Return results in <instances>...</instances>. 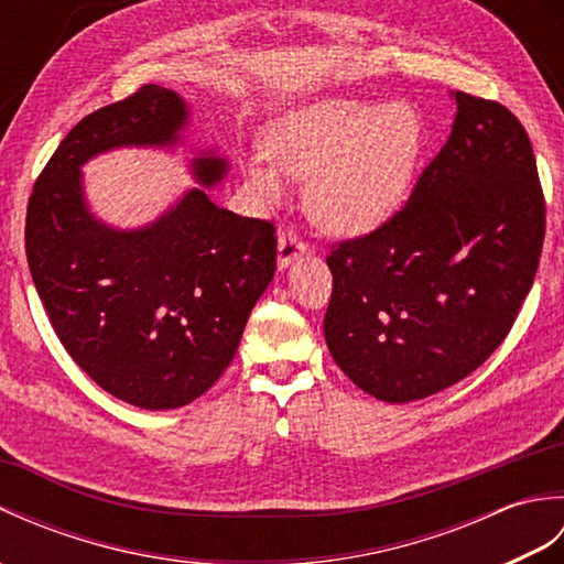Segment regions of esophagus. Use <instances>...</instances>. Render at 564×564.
I'll return each instance as SVG.
<instances>
[{"label": "esophagus", "mask_w": 564, "mask_h": 564, "mask_svg": "<svg viewBox=\"0 0 564 564\" xmlns=\"http://www.w3.org/2000/svg\"><path fill=\"white\" fill-rule=\"evenodd\" d=\"M307 251V242L295 230H283L279 235V267L285 269L293 259Z\"/></svg>", "instance_id": "1"}]
</instances>
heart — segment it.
Returning a JSON list of instances; mask_svg holds the SVG:
<instances>
[{"label":"heart","mask_w":564,"mask_h":564,"mask_svg":"<svg viewBox=\"0 0 564 564\" xmlns=\"http://www.w3.org/2000/svg\"><path fill=\"white\" fill-rule=\"evenodd\" d=\"M422 148V116L406 104L325 101L283 121L269 140L281 172L313 182L305 198L313 223L346 237L376 230L402 206ZM247 178L261 200L283 196L267 162H249Z\"/></svg>","instance_id":"obj_1"}]
</instances>
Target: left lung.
Returning a JSON list of instances; mask_svg holds the SVG:
<instances>
[{"mask_svg": "<svg viewBox=\"0 0 564 564\" xmlns=\"http://www.w3.org/2000/svg\"><path fill=\"white\" fill-rule=\"evenodd\" d=\"M446 145L376 230L334 242L325 339L382 402H414L480 368L507 339L545 239L529 133L499 101L455 91Z\"/></svg>", "mask_w": 564, "mask_h": 564, "instance_id": "left-lung-1", "label": "left lung"}]
</instances>
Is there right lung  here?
<instances>
[{
  "label": "right lung",
  "instance_id": "obj_1",
  "mask_svg": "<svg viewBox=\"0 0 564 564\" xmlns=\"http://www.w3.org/2000/svg\"><path fill=\"white\" fill-rule=\"evenodd\" d=\"M184 121V101L158 84L84 116L26 208L29 269L59 344L99 388L142 410L184 406L223 376L275 273V225L198 188L135 232L84 208L79 164L116 145H166ZM194 166L203 184L225 174L215 158Z\"/></svg>",
  "mask_w": 564,
  "mask_h": 564
}]
</instances>
